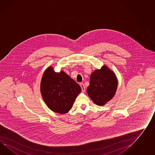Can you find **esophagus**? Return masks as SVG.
<instances>
[{"label": "esophagus", "mask_w": 155, "mask_h": 155, "mask_svg": "<svg viewBox=\"0 0 155 155\" xmlns=\"http://www.w3.org/2000/svg\"><path fill=\"white\" fill-rule=\"evenodd\" d=\"M80 86H81V88H82V91L83 92H84L86 91V87H84V85L83 84V83H81L80 84Z\"/></svg>", "instance_id": "esophagus-1"}]
</instances>
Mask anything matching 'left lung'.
Masks as SVG:
<instances>
[{"label": "left lung", "mask_w": 155, "mask_h": 155, "mask_svg": "<svg viewBox=\"0 0 155 155\" xmlns=\"http://www.w3.org/2000/svg\"><path fill=\"white\" fill-rule=\"evenodd\" d=\"M117 78L106 65L91 73L87 93L95 104L105 105L113 97L117 90Z\"/></svg>", "instance_id": "left-lung-1"}]
</instances>
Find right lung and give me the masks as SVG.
I'll return each mask as SVG.
<instances>
[{
	"label": "right lung",
	"mask_w": 155,
	"mask_h": 155,
	"mask_svg": "<svg viewBox=\"0 0 155 155\" xmlns=\"http://www.w3.org/2000/svg\"><path fill=\"white\" fill-rule=\"evenodd\" d=\"M81 91L78 84L63 71L55 72L53 67H49L43 73L40 84L42 99L55 113H67Z\"/></svg>",
	"instance_id": "right-lung-1"
}]
</instances>
